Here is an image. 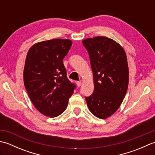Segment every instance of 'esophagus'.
I'll list each match as a JSON object with an SVG mask.
<instances>
[{
    "instance_id": "34e87169",
    "label": "esophagus",
    "mask_w": 155,
    "mask_h": 155,
    "mask_svg": "<svg viewBox=\"0 0 155 155\" xmlns=\"http://www.w3.org/2000/svg\"><path fill=\"white\" fill-rule=\"evenodd\" d=\"M81 84H82V83H81V81H77V87H81Z\"/></svg>"
}]
</instances>
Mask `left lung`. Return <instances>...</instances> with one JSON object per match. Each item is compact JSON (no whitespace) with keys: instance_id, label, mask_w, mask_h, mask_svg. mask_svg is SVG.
<instances>
[{"instance_id":"obj_1","label":"left lung","mask_w":155,"mask_h":155,"mask_svg":"<svg viewBox=\"0 0 155 155\" xmlns=\"http://www.w3.org/2000/svg\"><path fill=\"white\" fill-rule=\"evenodd\" d=\"M89 54L94 92L85 97L95 117L105 119L119 108L128 84V67L124 48L111 38L96 37L83 41Z\"/></svg>"}]
</instances>
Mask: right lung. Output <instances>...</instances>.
I'll return each mask as SVG.
<instances>
[{
    "label": "right lung",
    "instance_id": "right-lung-1",
    "mask_svg": "<svg viewBox=\"0 0 155 155\" xmlns=\"http://www.w3.org/2000/svg\"><path fill=\"white\" fill-rule=\"evenodd\" d=\"M72 42L52 39L32 45L26 57L23 79L35 108L42 114L58 117L66 110L75 84L68 79L63 58Z\"/></svg>",
    "mask_w": 155,
    "mask_h": 155
}]
</instances>
